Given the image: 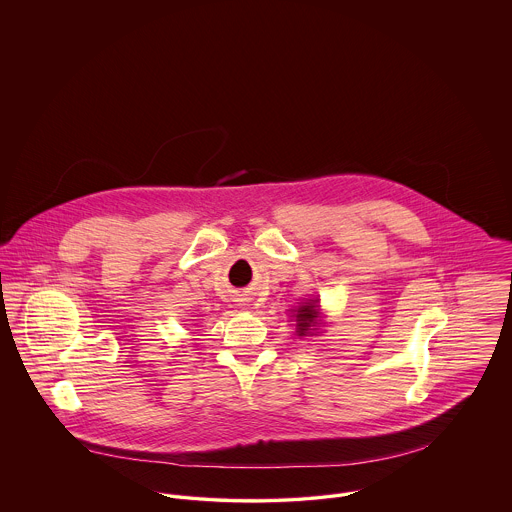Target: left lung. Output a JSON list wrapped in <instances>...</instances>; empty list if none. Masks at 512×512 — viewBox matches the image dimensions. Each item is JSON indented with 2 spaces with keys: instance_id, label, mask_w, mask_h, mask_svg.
<instances>
[{
  "instance_id": "8db88e82",
  "label": "left lung",
  "mask_w": 512,
  "mask_h": 512,
  "mask_svg": "<svg viewBox=\"0 0 512 512\" xmlns=\"http://www.w3.org/2000/svg\"><path fill=\"white\" fill-rule=\"evenodd\" d=\"M319 317V307L315 305V303H311V299H309V303L307 305H301L299 309H297V315H295V321H297V335L299 337H303L305 333H309L311 331V327L315 325V319Z\"/></svg>"
}]
</instances>
